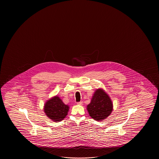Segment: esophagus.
<instances>
[{
    "label": "esophagus",
    "instance_id": "1",
    "mask_svg": "<svg viewBox=\"0 0 159 159\" xmlns=\"http://www.w3.org/2000/svg\"><path fill=\"white\" fill-rule=\"evenodd\" d=\"M77 105H82L83 102H77Z\"/></svg>",
    "mask_w": 159,
    "mask_h": 159
}]
</instances>
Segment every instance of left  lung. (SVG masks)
<instances>
[{
	"label": "left lung",
	"instance_id": "left-lung-1",
	"mask_svg": "<svg viewBox=\"0 0 159 159\" xmlns=\"http://www.w3.org/2000/svg\"><path fill=\"white\" fill-rule=\"evenodd\" d=\"M86 108L92 118L97 121H102L111 114L113 103L105 90L99 88L94 91Z\"/></svg>",
	"mask_w": 159,
	"mask_h": 159
}]
</instances>
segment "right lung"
Here are the masks:
<instances>
[{"label": "right lung", "mask_w": 159, "mask_h": 159, "mask_svg": "<svg viewBox=\"0 0 159 159\" xmlns=\"http://www.w3.org/2000/svg\"><path fill=\"white\" fill-rule=\"evenodd\" d=\"M69 110V105H65L57 95L50 98L44 104L45 115L54 122L62 121L68 115Z\"/></svg>", "instance_id": "add662e5"}]
</instances>
